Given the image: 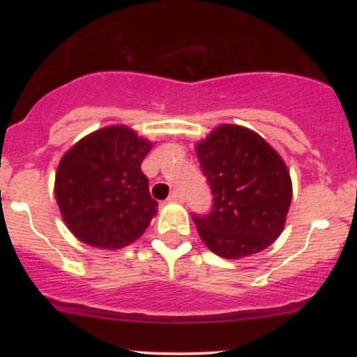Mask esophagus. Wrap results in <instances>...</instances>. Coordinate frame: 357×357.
Returning <instances> with one entry per match:
<instances>
[{
    "label": "esophagus",
    "instance_id": "34e87169",
    "mask_svg": "<svg viewBox=\"0 0 357 357\" xmlns=\"http://www.w3.org/2000/svg\"><path fill=\"white\" fill-rule=\"evenodd\" d=\"M169 202H176V203H183L184 202V196H183V192L181 191H178V190H174L173 192H171L169 195Z\"/></svg>",
    "mask_w": 357,
    "mask_h": 357
}]
</instances>
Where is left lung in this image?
I'll return each mask as SVG.
<instances>
[{
  "label": "left lung",
  "mask_w": 357,
  "mask_h": 357,
  "mask_svg": "<svg viewBox=\"0 0 357 357\" xmlns=\"http://www.w3.org/2000/svg\"><path fill=\"white\" fill-rule=\"evenodd\" d=\"M211 188L208 215H192L203 243L223 258L261 252L278 238L292 181L277 151L241 126L223 124L196 146Z\"/></svg>",
  "instance_id": "left-lung-1"
}]
</instances>
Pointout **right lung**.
Returning <instances> with one entry per match:
<instances>
[{"label":"right lung","mask_w":357,"mask_h":357,"mask_svg":"<svg viewBox=\"0 0 357 357\" xmlns=\"http://www.w3.org/2000/svg\"><path fill=\"white\" fill-rule=\"evenodd\" d=\"M149 141L126 126L80 139L60 159L55 198L65 225L84 243L122 248L137 240L155 215L141 165Z\"/></svg>","instance_id":"1"}]
</instances>
